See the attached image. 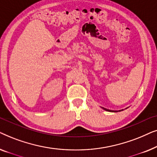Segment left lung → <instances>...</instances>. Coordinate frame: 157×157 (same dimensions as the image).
<instances>
[{
  "instance_id": "1",
  "label": "left lung",
  "mask_w": 157,
  "mask_h": 157,
  "mask_svg": "<svg viewBox=\"0 0 157 157\" xmlns=\"http://www.w3.org/2000/svg\"><path fill=\"white\" fill-rule=\"evenodd\" d=\"M104 109V110H106V111H113H113H111V110H109V109H104V108H103ZM116 112H117V111H116Z\"/></svg>"
}]
</instances>
